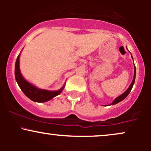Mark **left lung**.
Segmentation results:
<instances>
[{
  "instance_id": "obj_1",
  "label": "left lung",
  "mask_w": 151,
  "mask_h": 151,
  "mask_svg": "<svg viewBox=\"0 0 151 151\" xmlns=\"http://www.w3.org/2000/svg\"><path fill=\"white\" fill-rule=\"evenodd\" d=\"M135 79H136V67H134V77H133V79L132 81V82H131V85H130V86L129 87V89H128L126 91L124 92V93H122V94L121 95V96H119V97H117L116 99H114V101L112 102L111 104V105H114V104H116L119 103V102H120L122 101V100H124V99H125L126 96H128V95L129 94V93L131 92V89H132L133 88V84H134V82H135Z\"/></svg>"
}]
</instances>
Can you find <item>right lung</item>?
<instances>
[{"label":"right lung","mask_w":151,"mask_h":151,"mask_svg":"<svg viewBox=\"0 0 151 151\" xmlns=\"http://www.w3.org/2000/svg\"><path fill=\"white\" fill-rule=\"evenodd\" d=\"M19 59H20V55H18L16 62H15V77L20 89L25 93L26 96H27L33 101L45 102L52 99L62 92L65 86H62V88L58 91H50L47 90L38 89L32 84H31L30 83H29L28 81H26L20 73V67H19Z\"/></svg>","instance_id":"1"}]
</instances>
